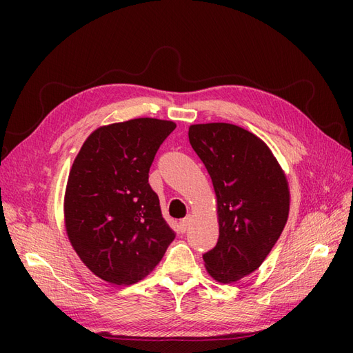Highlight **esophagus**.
Masks as SVG:
<instances>
[{
    "label": "esophagus",
    "mask_w": 353,
    "mask_h": 353,
    "mask_svg": "<svg viewBox=\"0 0 353 353\" xmlns=\"http://www.w3.org/2000/svg\"><path fill=\"white\" fill-rule=\"evenodd\" d=\"M190 216H187V218H184V219H181L179 221V225H178V228H179V231L181 232H185L187 230H188V225H190Z\"/></svg>",
    "instance_id": "1"
}]
</instances>
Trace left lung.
Returning <instances> with one entry per match:
<instances>
[{
  "label": "left lung",
  "instance_id": "obj_1",
  "mask_svg": "<svg viewBox=\"0 0 353 353\" xmlns=\"http://www.w3.org/2000/svg\"><path fill=\"white\" fill-rule=\"evenodd\" d=\"M188 138L216 194L219 239L203 261L213 280L236 283L259 268L281 236L287 176L270 147L237 125H191Z\"/></svg>",
  "mask_w": 353,
  "mask_h": 353
}]
</instances>
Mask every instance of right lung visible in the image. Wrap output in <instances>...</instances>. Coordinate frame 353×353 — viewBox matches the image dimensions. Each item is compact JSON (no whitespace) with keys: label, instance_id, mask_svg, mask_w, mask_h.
I'll list each match as a JSON object with an SVG mask.
<instances>
[{"label":"right lung","instance_id":"add662e5","mask_svg":"<svg viewBox=\"0 0 353 353\" xmlns=\"http://www.w3.org/2000/svg\"><path fill=\"white\" fill-rule=\"evenodd\" d=\"M172 121L138 117L91 132L72 165L65 227L87 268L113 285L150 274L175 239L148 184V170Z\"/></svg>","mask_w":353,"mask_h":353}]
</instances>
